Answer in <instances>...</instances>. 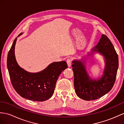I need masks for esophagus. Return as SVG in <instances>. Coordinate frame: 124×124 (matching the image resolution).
I'll list each match as a JSON object with an SVG mask.
<instances>
[{"instance_id":"esophagus-1","label":"esophagus","mask_w":124,"mask_h":124,"mask_svg":"<svg viewBox=\"0 0 124 124\" xmlns=\"http://www.w3.org/2000/svg\"><path fill=\"white\" fill-rule=\"evenodd\" d=\"M67 64L68 67H70L71 65V59L70 58H68L67 59Z\"/></svg>"}]
</instances>
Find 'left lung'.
Instances as JSON below:
<instances>
[{
	"instance_id": "1",
	"label": "left lung",
	"mask_w": 124,
	"mask_h": 124,
	"mask_svg": "<svg viewBox=\"0 0 124 124\" xmlns=\"http://www.w3.org/2000/svg\"><path fill=\"white\" fill-rule=\"evenodd\" d=\"M94 52L99 53L104 58L103 74L99 78L93 79L89 76L86 70V57L72 62L75 92L80 98L88 101L101 98L110 91L115 82L118 68V57L106 36L101 35L98 44L92 48L87 57Z\"/></svg>"
}]
</instances>
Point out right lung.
<instances>
[{"label": "right lung", "instance_id": "obj_1", "mask_svg": "<svg viewBox=\"0 0 124 124\" xmlns=\"http://www.w3.org/2000/svg\"><path fill=\"white\" fill-rule=\"evenodd\" d=\"M17 39L14 40L7 56V68L12 85L23 98L36 101H47L53 95L59 75L68 67L67 63L65 61L54 62L39 72L27 71L16 61L15 48Z\"/></svg>", "mask_w": 124, "mask_h": 124}]
</instances>
